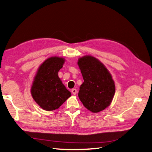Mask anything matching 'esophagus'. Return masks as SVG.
Here are the masks:
<instances>
[{"instance_id":"obj_1","label":"esophagus","mask_w":152,"mask_h":152,"mask_svg":"<svg viewBox=\"0 0 152 152\" xmlns=\"http://www.w3.org/2000/svg\"><path fill=\"white\" fill-rule=\"evenodd\" d=\"M71 92H72V94H74V95H76V93H77V90H76V88H73V89H72Z\"/></svg>"}]
</instances>
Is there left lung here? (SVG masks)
Masks as SVG:
<instances>
[{"mask_svg":"<svg viewBox=\"0 0 152 152\" xmlns=\"http://www.w3.org/2000/svg\"><path fill=\"white\" fill-rule=\"evenodd\" d=\"M77 65L84 80L78 93L81 103L93 113L104 110L111 104L115 91L111 74L98 59L90 55L80 58Z\"/></svg>","mask_w":152,"mask_h":152,"instance_id":"1","label":"left lung"}]
</instances>
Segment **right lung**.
I'll use <instances>...</instances> for the list:
<instances>
[{
	"label": "right lung",
	"instance_id": "add662e5",
	"mask_svg": "<svg viewBox=\"0 0 152 152\" xmlns=\"http://www.w3.org/2000/svg\"><path fill=\"white\" fill-rule=\"evenodd\" d=\"M65 61L64 58L58 56L48 58L39 67L34 77L31 93L35 102L44 110L58 109L71 96L58 77V72Z\"/></svg>",
	"mask_w": 152,
	"mask_h": 152
}]
</instances>
